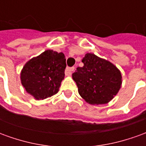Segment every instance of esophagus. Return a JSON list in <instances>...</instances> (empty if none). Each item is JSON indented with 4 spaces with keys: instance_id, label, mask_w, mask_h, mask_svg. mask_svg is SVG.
<instances>
[{
    "instance_id": "obj_1",
    "label": "esophagus",
    "mask_w": 146,
    "mask_h": 146,
    "mask_svg": "<svg viewBox=\"0 0 146 146\" xmlns=\"http://www.w3.org/2000/svg\"><path fill=\"white\" fill-rule=\"evenodd\" d=\"M74 70V67H67L66 70H65V73L66 76H71L72 72Z\"/></svg>"
}]
</instances>
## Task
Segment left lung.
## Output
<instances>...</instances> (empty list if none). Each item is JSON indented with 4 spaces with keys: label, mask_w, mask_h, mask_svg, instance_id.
Masks as SVG:
<instances>
[{
    "label": "left lung",
    "mask_w": 146,
    "mask_h": 146,
    "mask_svg": "<svg viewBox=\"0 0 146 146\" xmlns=\"http://www.w3.org/2000/svg\"><path fill=\"white\" fill-rule=\"evenodd\" d=\"M83 67L73 73L80 95L91 105L106 104L119 92L122 76L116 66L95 54L87 53Z\"/></svg>",
    "instance_id": "8db88e82"
}]
</instances>
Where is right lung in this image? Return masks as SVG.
I'll use <instances>...</instances> for the list:
<instances>
[{
	"label": "right lung",
	"mask_w": 146,
	"mask_h": 146,
	"mask_svg": "<svg viewBox=\"0 0 146 146\" xmlns=\"http://www.w3.org/2000/svg\"><path fill=\"white\" fill-rule=\"evenodd\" d=\"M66 67L62 52L47 50L25 64L21 71V83L35 99H44L58 93Z\"/></svg>",
	"instance_id": "add662e5"
}]
</instances>
